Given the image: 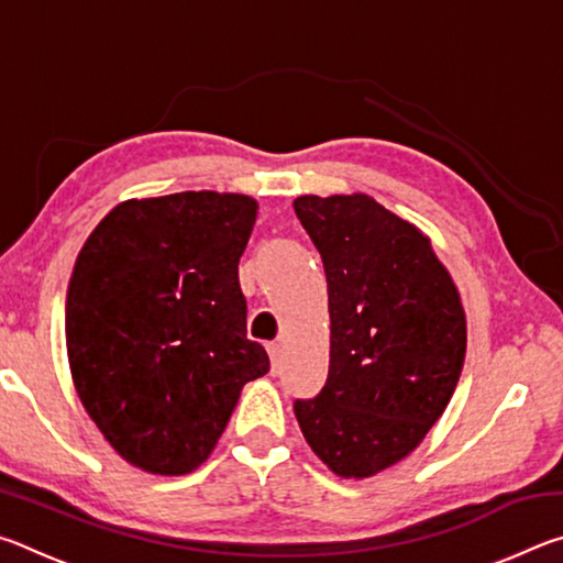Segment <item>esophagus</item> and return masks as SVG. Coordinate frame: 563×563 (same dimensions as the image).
Segmentation results:
<instances>
[{"label": "esophagus", "mask_w": 563, "mask_h": 563, "mask_svg": "<svg viewBox=\"0 0 563 563\" xmlns=\"http://www.w3.org/2000/svg\"><path fill=\"white\" fill-rule=\"evenodd\" d=\"M268 355H271V362H273V373H278L280 360H283V345H280V342H268Z\"/></svg>", "instance_id": "obj_1"}]
</instances>
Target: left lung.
<instances>
[{
	"mask_svg": "<svg viewBox=\"0 0 563 563\" xmlns=\"http://www.w3.org/2000/svg\"><path fill=\"white\" fill-rule=\"evenodd\" d=\"M295 213L328 278L330 369L298 399L305 442L342 479L415 450L460 383L466 318L450 271L415 223L373 196H300Z\"/></svg>",
	"mask_w": 563,
	"mask_h": 563,
	"instance_id": "1",
	"label": "left lung"
}]
</instances>
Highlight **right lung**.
Returning a JSON list of instances; mask_svg holds the SVG:
<instances>
[{
    "instance_id": "1",
    "label": "right lung",
    "mask_w": 563,
    "mask_h": 563,
    "mask_svg": "<svg viewBox=\"0 0 563 563\" xmlns=\"http://www.w3.org/2000/svg\"><path fill=\"white\" fill-rule=\"evenodd\" d=\"M258 218L243 194L131 198L74 263L66 355L84 409L148 474L201 466L245 383L268 373L247 340L238 261Z\"/></svg>"
}]
</instances>
